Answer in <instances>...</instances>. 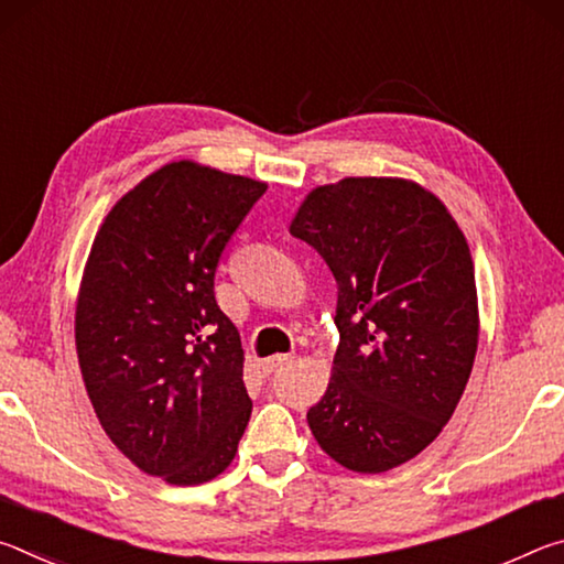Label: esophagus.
Masks as SVG:
<instances>
[{
    "label": "esophagus",
    "mask_w": 564,
    "mask_h": 564,
    "mask_svg": "<svg viewBox=\"0 0 564 564\" xmlns=\"http://www.w3.org/2000/svg\"><path fill=\"white\" fill-rule=\"evenodd\" d=\"M291 360H293V356H285V352H279V356H271V358L263 360V370H265V373H275V370H279V368L289 366Z\"/></svg>",
    "instance_id": "1"
}]
</instances>
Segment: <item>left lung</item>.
I'll list each match as a JSON object with an SVG mask.
<instances>
[{
  "label": "left lung",
  "mask_w": 564,
  "mask_h": 564,
  "mask_svg": "<svg viewBox=\"0 0 564 564\" xmlns=\"http://www.w3.org/2000/svg\"><path fill=\"white\" fill-rule=\"evenodd\" d=\"M291 234L338 283L340 343L308 425L333 460L386 473L451 420L477 350L470 248L431 191L343 178L311 191Z\"/></svg>",
  "instance_id": "8db88e82"
}]
</instances>
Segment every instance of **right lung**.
Returning <instances> with one entry per match:
<instances>
[{
    "label": "right lung",
    "instance_id": "1",
    "mask_svg": "<svg viewBox=\"0 0 564 564\" xmlns=\"http://www.w3.org/2000/svg\"><path fill=\"white\" fill-rule=\"evenodd\" d=\"M265 184L176 161L111 208L76 305L84 386L111 443L171 485L231 465L251 417L216 269Z\"/></svg>",
    "mask_w": 564,
    "mask_h": 564
}]
</instances>
